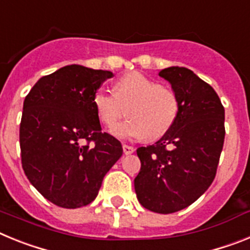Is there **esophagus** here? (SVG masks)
<instances>
[{"mask_svg":"<svg viewBox=\"0 0 250 250\" xmlns=\"http://www.w3.org/2000/svg\"><path fill=\"white\" fill-rule=\"evenodd\" d=\"M123 150L125 155H130V154H132V152L135 151V149L132 146H130V145H123Z\"/></svg>","mask_w":250,"mask_h":250,"instance_id":"esophagus-1","label":"esophagus"}]
</instances>
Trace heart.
Instances as JSON below:
<instances>
[{"label":"heart","mask_w":250,"mask_h":250,"mask_svg":"<svg viewBox=\"0 0 250 250\" xmlns=\"http://www.w3.org/2000/svg\"><path fill=\"white\" fill-rule=\"evenodd\" d=\"M115 94L98 90L92 103L98 116L106 126H114L129 114L130 119L111 129L119 139L149 140L164 136L178 116L179 103L175 92L159 85L140 72H129L115 83Z\"/></svg>","instance_id":"heart-1"}]
</instances>
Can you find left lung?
<instances>
[{
  "label": "left lung",
  "instance_id": "1",
  "mask_svg": "<svg viewBox=\"0 0 250 250\" xmlns=\"http://www.w3.org/2000/svg\"><path fill=\"white\" fill-rule=\"evenodd\" d=\"M179 103L171 129L136 150L141 167L134 180L141 205L170 214L193 204L210 187L224 144V107L209 83L187 67L164 68Z\"/></svg>",
  "mask_w": 250,
  "mask_h": 250
}]
</instances>
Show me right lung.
Wrapping results in <instances>:
<instances>
[{
	"mask_svg": "<svg viewBox=\"0 0 250 250\" xmlns=\"http://www.w3.org/2000/svg\"><path fill=\"white\" fill-rule=\"evenodd\" d=\"M112 76L111 71L68 65L41 77L23 101L22 167L39 193L57 207L90 204L123 155L120 141L101 132L92 103L101 83Z\"/></svg>",
	"mask_w": 250,
	"mask_h": 250,
	"instance_id": "add662e5",
	"label": "right lung"
}]
</instances>
